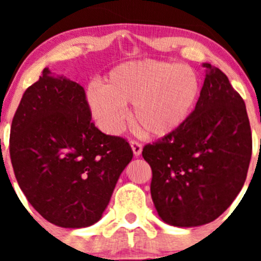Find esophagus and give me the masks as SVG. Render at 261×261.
Instances as JSON below:
<instances>
[{"mask_svg": "<svg viewBox=\"0 0 261 261\" xmlns=\"http://www.w3.org/2000/svg\"><path fill=\"white\" fill-rule=\"evenodd\" d=\"M130 145L133 147L134 155H135V156H140L141 151H143V145H141V143H139V141L136 140H131Z\"/></svg>", "mask_w": 261, "mask_h": 261, "instance_id": "34e87169", "label": "esophagus"}]
</instances>
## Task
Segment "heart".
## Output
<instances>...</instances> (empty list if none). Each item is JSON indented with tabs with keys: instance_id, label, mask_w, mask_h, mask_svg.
I'll return each mask as SVG.
<instances>
[{
	"instance_id": "b5f03b06",
	"label": "heart",
	"mask_w": 261,
	"mask_h": 261,
	"mask_svg": "<svg viewBox=\"0 0 261 261\" xmlns=\"http://www.w3.org/2000/svg\"><path fill=\"white\" fill-rule=\"evenodd\" d=\"M199 93V81L187 65L159 60L130 62L110 72L99 88L87 93L97 123L110 134L122 127L123 107L131 103V122L145 135L165 136L187 120Z\"/></svg>"
}]
</instances>
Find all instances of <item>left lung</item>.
Instances as JSON below:
<instances>
[{
	"label": "left lung",
	"mask_w": 261,
	"mask_h": 261,
	"mask_svg": "<svg viewBox=\"0 0 261 261\" xmlns=\"http://www.w3.org/2000/svg\"><path fill=\"white\" fill-rule=\"evenodd\" d=\"M203 67L207 74L191 115L143 149L158 215L178 227L206 225L222 215L240 193L251 159L244 99L225 73L208 63Z\"/></svg>",
	"instance_id": "1"
}]
</instances>
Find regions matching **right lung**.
Here are the masks:
<instances>
[{"instance_id": "right-lung-1", "label": "right lung", "mask_w": 261, "mask_h": 261, "mask_svg": "<svg viewBox=\"0 0 261 261\" xmlns=\"http://www.w3.org/2000/svg\"><path fill=\"white\" fill-rule=\"evenodd\" d=\"M10 156L31 206L54 225L81 228L102 217L133 149L94 126L83 87L45 68L12 118Z\"/></svg>"}]
</instances>
